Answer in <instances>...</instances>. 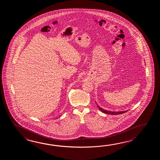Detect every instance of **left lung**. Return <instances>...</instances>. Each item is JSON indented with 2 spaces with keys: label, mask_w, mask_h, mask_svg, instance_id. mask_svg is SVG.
I'll return each instance as SVG.
<instances>
[{
  "label": "left lung",
  "mask_w": 160,
  "mask_h": 160,
  "mask_svg": "<svg viewBox=\"0 0 160 160\" xmlns=\"http://www.w3.org/2000/svg\"><path fill=\"white\" fill-rule=\"evenodd\" d=\"M98 108L99 109V110H100L101 111H102V112H104V113H106V114H112V115H117V114H122V113H124V112H127V111H125V112H110V111H107V110H103V109H102L101 108H100V107L98 106Z\"/></svg>",
  "instance_id": "8db88e82"
}]
</instances>
